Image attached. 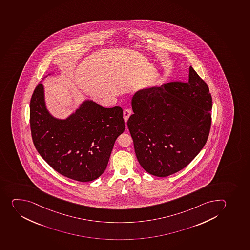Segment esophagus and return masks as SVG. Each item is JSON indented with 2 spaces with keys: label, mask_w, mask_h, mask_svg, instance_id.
<instances>
[{
  "label": "esophagus",
  "mask_w": 250,
  "mask_h": 250,
  "mask_svg": "<svg viewBox=\"0 0 250 250\" xmlns=\"http://www.w3.org/2000/svg\"><path fill=\"white\" fill-rule=\"evenodd\" d=\"M132 114V111L130 109H128V108H126L125 109L124 112H123V116H124V120L125 122H127L128 119V117H130V115Z\"/></svg>",
  "instance_id": "1"
}]
</instances>
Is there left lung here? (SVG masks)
I'll use <instances>...</instances> for the list:
<instances>
[{"instance_id": "1", "label": "left lung", "mask_w": 250, "mask_h": 250, "mask_svg": "<svg viewBox=\"0 0 250 250\" xmlns=\"http://www.w3.org/2000/svg\"><path fill=\"white\" fill-rule=\"evenodd\" d=\"M211 108L208 87L192 66L188 82L136 92L127 125L140 165L157 177L186 167L206 144Z\"/></svg>"}]
</instances>
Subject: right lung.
I'll use <instances>...</instances> for the list:
<instances>
[{"mask_svg":"<svg viewBox=\"0 0 250 250\" xmlns=\"http://www.w3.org/2000/svg\"><path fill=\"white\" fill-rule=\"evenodd\" d=\"M30 124L42 158L58 173L80 182L103 174L115 141L125 128L121 107L104 108L89 100L66 119L55 118L46 108L42 83L30 100Z\"/></svg>","mask_w":250,"mask_h":250,"instance_id":"1","label":"right lung"}]
</instances>
